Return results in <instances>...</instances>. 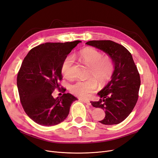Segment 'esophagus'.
<instances>
[{"mask_svg":"<svg viewBox=\"0 0 158 158\" xmlns=\"http://www.w3.org/2000/svg\"><path fill=\"white\" fill-rule=\"evenodd\" d=\"M82 102H84V103L87 104L88 106H91V103L89 101H87V100H84V99H82Z\"/></svg>","mask_w":158,"mask_h":158,"instance_id":"esophagus-1","label":"esophagus"}]
</instances>
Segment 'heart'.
I'll return each mask as SVG.
<instances>
[{"label": "heart", "mask_w": 158, "mask_h": 158, "mask_svg": "<svg viewBox=\"0 0 158 158\" xmlns=\"http://www.w3.org/2000/svg\"><path fill=\"white\" fill-rule=\"evenodd\" d=\"M83 63L89 67L88 76L93 77L98 82L103 85L111 79L114 70V64L109 56H103L101 52L94 48H85L74 55ZM74 58L72 56L65 57L61 66V71L67 79L74 77ZM96 81L93 78L87 80H77L70 85V90L76 96L85 98L97 88Z\"/></svg>", "instance_id": "1"}]
</instances>
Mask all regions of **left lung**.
Here are the masks:
<instances>
[{
  "label": "left lung",
  "mask_w": 158,
  "mask_h": 158,
  "mask_svg": "<svg viewBox=\"0 0 158 158\" xmlns=\"http://www.w3.org/2000/svg\"><path fill=\"white\" fill-rule=\"evenodd\" d=\"M88 45L107 54L114 64L111 80L98 93V102H90L94 107L105 110L103 125H117L131 114L138 98L140 78L132 55L125 47L110 40L89 41Z\"/></svg>",
  "instance_id": "left-lung-1"
}]
</instances>
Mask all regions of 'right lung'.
<instances>
[{"label": "right lung", "instance_id": "add662e5", "mask_svg": "<svg viewBox=\"0 0 158 158\" xmlns=\"http://www.w3.org/2000/svg\"><path fill=\"white\" fill-rule=\"evenodd\" d=\"M81 42L45 43L31 49L22 62L17 76L20 102L27 116L40 125L63 122L77 99L69 93L54 98L52 93L60 88L64 59Z\"/></svg>", "mask_w": 158, "mask_h": 158}]
</instances>
